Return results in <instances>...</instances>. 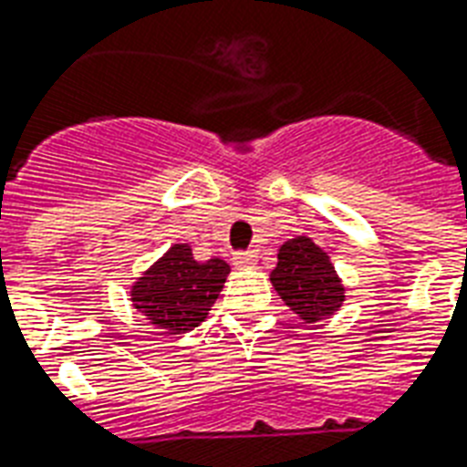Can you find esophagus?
Returning <instances> with one entry per match:
<instances>
[{"label": "esophagus", "instance_id": "1", "mask_svg": "<svg viewBox=\"0 0 467 467\" xmlns=\"http://www.w3.org/2000/svg\"><path fill=\"white\" fill-rule=\"evenodd\" d=\"M254 263H255L254 251H244V254L234 255V265H236V268H251Z\"/></svg>", "mask_w": 467, "mask_h": 467}]
</instances>
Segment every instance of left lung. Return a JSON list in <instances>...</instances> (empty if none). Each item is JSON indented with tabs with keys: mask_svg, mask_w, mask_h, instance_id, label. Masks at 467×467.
<instances>
[{
	"mask_svg": "<svg viewBox=\"0 0 467 467\" xmlns=\"http://www.w3.org/2000/svg\"><path fill=\"white\" fill-rule=\"evenodd\" d=\"M271 280L283 303L307 322L327 317L345 300V290L327 254L305 236L290 238L280 246Z\"/></svg>",
	"mask_w": 467,
	"mask_h": 467,
	"instance_id": "left-lung-1",
	"label": "left lung"
}]
</instances>
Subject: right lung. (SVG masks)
<instances>
[{
    "instance_id": "right-lung-1",
    "label": "right lung",
    "mask_w": 467,
    "mask_h": 467,
    "mask_svg": "<svg viewBox=\"0 0 467 467\" xmlns=\"http://www.w3.org/2000/svg\"><path fill=\"white\" fill-rule=\"evenodd\" d=\"M229 271L226 261L199 263L192 248L177 244L138 280L132 303L164 335H182L206 320Z\"/></svg>"
}]
</instances>
